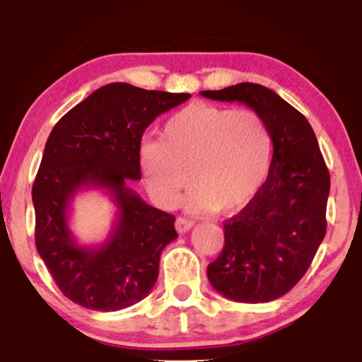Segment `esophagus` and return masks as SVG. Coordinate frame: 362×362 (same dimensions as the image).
Listing matches in <instances>:
<instances>
[{
	"label": "esophagus",
	"mask_w": 362,
	"mask_h": 362,
	"mask_svg": "<svg viewBox=\"0 0 362 362\" xmlns=\"http://www.w3.org/2000/svg\"><path fill=\"white\" fill-rule=\"evenodd\" d=\"M192 226H194V221L186 219V217H177V219H176V230L181 232V234H182V232L189 230Z\"/></svg>",
	"instance_id": "34e87169"
}]
</instances>
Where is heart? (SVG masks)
<instances>
[{
	"label": "heart",
	"mask_w": 362,
	"mask_h": 362,
	"mask_svg": "<svg viewBox=\"0 0 362 362\" xmlns=\"http://www.w3.org/2000/svg\"><path fill=\"white\" fill-rule=\"evenodd\" d=\"M272 161V135L254 110H230L192 103L175 113L138 153L143 181L163 207L192 187L186 207L192 212H234L264 185Z\"/></svg>",
	"instance_id": "b5f03b06"
}]
</instances>
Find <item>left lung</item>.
<instances>
[{
    "label": "left lung",
    "mask_w": 362,
    "mask_h": 362,
    "mask_svg": "<svg viewBox=\"0 0 362 362\" xmlns=\"http://www.w3.org/2000/svg\"><path fill=\"white\" fill-rule=\"evenodd\" d=\"M202 97L259 113L274 141L269 176L239 214L224 221V249L207 267L216 291L242 303L280 298L306 274L326 234L329 171L305 115L274 90L242 82Z\"/></svg>",
    "instance_id": "obj_1"
}]
</instances>
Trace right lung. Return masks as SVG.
<instances>
[{"mask_svg":"<svg viewBox=\"0 0 362 362\" xmlns=\"http://www.w3.org/2000/svg\"><path fill=\"white\" fill-rule=\"evenodd\" d=\"M189 93L113 82L69 110L47 138L33 185L36 249L59 290L88 310L138 303L156 284L160 257L177 237L175 216L146 204L130 187L141 177L138 153L148 125ZM82 187L105 189L119 217L98 247L75 244L68 207Z\"/></svg>","mask_w":362,"mask_h":362,"instance_id":"1","label":"right lung"}]
</instances>
